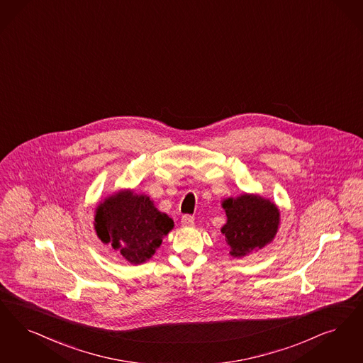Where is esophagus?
<instances>
[{"instance_id":"obj_1","label":"esophagus","mask_w":363,"mask_h":363,"mask_svg":"<svg viewBox=\"0 0 363 363\" xmlns=\"http://www.w3.org/2000/svg\"><path fill=\"white\" fill-rule=\"evenodd\" d=\"M181 224H182L184 227H191V225L194 224V218H193L191 215H184V216L181 218Z\"/></svg>"}]
</instances>
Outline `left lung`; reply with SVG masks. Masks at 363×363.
<instances>
[{"label":"left lung","instance_id":"left-lung-1","mask_svg":"<svg viewBox=\"0 0 363 363\" xmlns=\"http://www.w3.org/2000/svg\"><path fill=\"white\" fill-rule=\"evenodd\" d=\"M227 223L221 228L233 258L246 257L269 245L278 231L279 211L276 203L257 194H242L223 201Z\"/></svg>","mask_w":363,"mask_h":363}]
</instances>
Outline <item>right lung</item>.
I'll list each match as a JSON object with an SVG mask.
<instances>
[{"label": "right lung", "mask_w": 363, "mask_h": 363, "mask_svg": "<svg viewBox=\"0 0 363 363\" xmlns=\"http://www.w3.org/2000/svg\"><path fill=\"white\" fill-rule=\"evenodd\" d=\"M173 227L174 221L158 211L148 196L132 190L115 193L96 208L97 236L132 264L148 261Z\"/></svg>", "instance_id": "right-lung-1"}]
</instances>
